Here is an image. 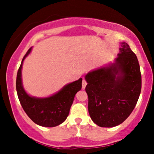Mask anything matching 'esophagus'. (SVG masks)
I'll return each mask as SVG.
<instances>
[{
	"label": "esophagus",
	"mask_w": 154,
	"mask_h": 154,
	"mask_svg": "<svg viewBox=\"0 0 154 154\" xmlns=\"http://www.w3.org/2000/svg\"><path fill=\"white\" fill-rule=\"evenodd\" d=\"M86 85H87L86 81H85V79L82 80V89H85V86H86Z\"/></svg>",
	"instance_id": "obj_1"
}]
</instances>
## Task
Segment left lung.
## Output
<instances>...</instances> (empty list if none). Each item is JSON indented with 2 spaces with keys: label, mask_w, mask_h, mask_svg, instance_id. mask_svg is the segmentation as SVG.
Returning <instances> with one entry per match:
<instances>
[{
  "label": "left lung",
  "mask_w": 154,
  "mask_h": 154,
  "mask_svg": "<svg viewBox=\"0 0 154 154\" xmlns=\"http://www.w3.org/2000/svg\"><path fill=\"white\" fill-rule=\"evenodd\" d=\"M85 79L94 123L113 127L124 122L137 105L142 82L138 59L129 45L122 42L114 63L91 71Z\"/></svg>",
  "instance_id": "obj_1"
}]
</instances>
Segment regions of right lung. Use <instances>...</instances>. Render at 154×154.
<instances>
[{"label": "right lung", "instance_id": "right-lung-1", "mask_svg": "<svg viewBox=\"0 0 154 154\" xmlns=\"http://www.w3.org/2000/svg\"><path fill=\"white\" fill-rule=\"evenodd\" d=\"M30 48L19 67L16 79V89L19 101L24 112L34 123L45 127H54L62 123L69 116L75 96L82 89V79L67 84L60 91L46 98L29 96L23 88L21 69L24 58L30 54Z\"/></svg>", "mask_w": 154, "mask_h": 154}]
</instances>
